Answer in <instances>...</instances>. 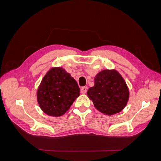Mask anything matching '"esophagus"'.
Returning <instances> with one entry per match:
<instances>
[{
	"label": "esophagus",
	"mask_w": 161,
	"mask_h": 161,
	"mask_svg": "<svg viewBox=\"0 0 161 161\" xmlns=\"http://www.w3.org/2000/svg\"><path fill=\"white\" fill-rule=\"evenodd\" d=\"M86 91H87V87L86 86H82L81 89H80V92H81V93H82V94L86 93Z\"/></svg>",
	"instance_id": "obj_1"
}]
</instances>
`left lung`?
<instances>
[{"label": "left lung", "instance_id": "8db88e82", "mask_svg": "<svg viewBox=\"0 0 161 161\" xmlns=\"http://www.w3.org/2000/svg\"><path fill=\"white\" fill-rule=\"evenodd\" d=\"M87 95L95 108L105 115H112L122 111L130 97L128 87L116 70H103L95 77V85Z\"/></svg>", "mask_w": 161, "mask_h": 161}]
</instances>
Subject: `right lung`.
<instances>
[{"label":"right lung","instance_id":"obj_1","mask_svg":"<svg viewBox=\"0 0 161 161\" xmlns=\"http://www.w3.org/2000/svg\"><path fill=\"white\" fill-rule=\"evenodd\" d=\"M79 95V86L69 73L61 67H53L41 81L37 101L46 114L59 117L70 109Z\"/></svg>","mask_w":161,"mask_h":161}]
</instances>
